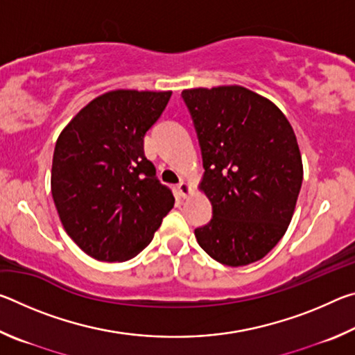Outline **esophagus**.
I'll list each match as a JSON object with an SVG mask.
<instances>
[{"mask_svg":"<svg viewBox=\"0 0 355 355\" xmlns=\"http://www.w3.org/2000/svg\"><path fill=\"white\" fill-rule=\"evenodd\" d=\"M177 188H178V194L182 196L183 199H186V197H188L191 194V191H192L191 184L188 182H180Z\"/></svg>","mask_w":355,"mask_h":355,"instance_id":"34e87169","label":"esophagus"}]
</instances>
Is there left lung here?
<instances>
[{
  "instance_id": "obj_1",
  "label": "left lung",
  "mask_w": 355,
  "mask_h": 355,
  "mask_svg": "<svg viewBox=\"0 0 355 355\" xmlns=\"http://www.w3.org/2000/svg\"><path fill=\"white\" fill-rule=\"evenodd\" d=\"M182 97L202 150L200 191L213 205L197 243L227 266L261 260L285 235L302 186L293 127L272 101L241 86L186 89Z\"/></svg>"
}]
</instances>
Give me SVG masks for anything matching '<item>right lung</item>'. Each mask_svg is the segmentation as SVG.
<instances>
[{"label":"right lung","mask_w":355,"mask_h":355,"mask_svg":"<svg viewBox=\"0 0 355 355\" xmlns=\"http://www.w3.org/2000/svg\"><path fill=\"white\" fill-rule=\"evenodd\" d=\"M172 92L111 91L59 135L51 194L78 248L100 261H127L152 241L173 208L172 191L144 155V136Z\"/></svg>","instance_id":"right-lung-1"}]
</instances>
